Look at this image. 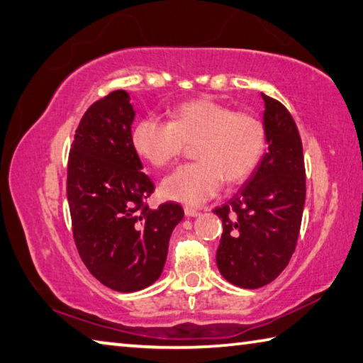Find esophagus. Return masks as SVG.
Masks as SVG:
<instances>
[{
    "label": "esophagus",
    "mask_w": 363,
    "mask_h": 363,
    "mask_svg": "<svg viewBox=\"0 0 363 363\" xmlns=\"http://www.w3.org/2000/svg\"><path fill=\"white\" fill-rule=\"evenodd\" d=\"M185 215L186 217H199V212L196 211V208H193V207H185Z\"/></svg>",
    "instance_id": "34e87169"
}]
</instances>
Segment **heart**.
Wrapping results in <instances>:
<instances>
[{"label": "heart", "instance_id": "obj_1", "mask_svg": "<svg viewBox=\"0 0 363 363\" xmlns=\"http://www.w3.org/2000/svg\"><path fill=\"white\" fill-rule=\"evenodd\" d=\"M133 148L146 162L165 167L194 145L198 162L182 165L164 178L165 199L201 206L218 191L221 180L240 183L249 177L266 148V129L250 113L211 99H196L174 108L170 123L156 118L140 119L132 130Z\"/></svg>", "mask_w": 363, "mask_h": 363}]
</instances>
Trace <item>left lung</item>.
Instances as JSON below:
<instances>
[{
	"label": "left lung",
	"mask_w": 363,
	"mask_h": 363,
	"mask_svg": "<svg viewBox=\"0 0 363 363\" xmlns=\"http://www.w3.org/2000/svg\"><path fill=\"white\" fill-rule=\"evenodd\" d=\"M264 100V152L233 198L213 211L223 221L220 274L242 289H259L281 274L300 234L306 177L300 133L281 101Z\"/></svg>",
	"instance_id": "left-lung-1"
}]
</instances>
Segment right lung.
I'll use <instances>...</instances> for the list:
<instances>
[{"mask_svg":"<svg viewBox=\"0 0 363 363\" xmlns=\"http://www.w3.org/2000/svg\"><path fill=\"white\" fill-rule=\"evenodd\" d=\"M135 114L125 91L95 101L68 159L67 198L79 257L95 279L121 294L161 277L170 234L185 215L177 202L143 207L155 185L132 143Z\"/></svg>","mask_w":363,"mask_h":363,"instance_id":"1","label":"right lung"}]
</instances>
